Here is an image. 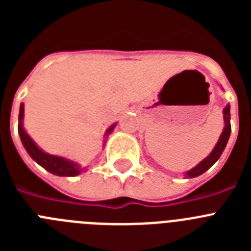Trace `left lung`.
<instances>
[{
	"instance_id": "left-lung-1",
	"label": "left lung",
	"mask_w": 251,
	"mask_h": 251,
	"mask_svg": "<svg viewBox=\"0 0 251 251\" xmlns=\"http://www.w3.org/2000/svg\"><path fill=\"white\" fill-rule=\"evenodd\" d=\"M223 114L224 129L220 134V138H219L217 143L215 145L214 150H212L211 152H210V154H208L205 159H202L199 165H196L194 168H191V170H188L187 172H185L186 178H194V177L202 175L203 172H206L211 166H214L215 162L220 158V156L223 154L224 150H225L226 145H227V141H229L230 138V133H231V124H230V104H227V105L224 108Z\"/></svg>"
}]
</instances>
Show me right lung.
<instances>
[{
    "label": "right lung",
    "instance_id": "1",
    "mask_svg": "<svg viewBox=\"0 0 251 251\" xmlns=\"http://www.w3.org/2000/svg\"><path fill=\"white\" fill-rule=\"evenodd\" d=\"M24 112H25V105H24V103H21L19 113V134L20 138H21L22 145L25 147L26 152L30 154L31 158L34 159L36 163H39L41 167L45 168L46 171H49L50 174L56 175V176L74 177L85 172V167L81 168L77 162L65 158V157L50 154V153L41 150V148L35 143L34 139L28 136L27 132H26L25 128H24ZM115 126H117V123H113L112 126L105 130L104 138H108V136L114 130ZM104 145H105V139H104Z\"/></svg>",
    "mask_w": 251,
    "mask_h": 251
}]
</instances>
